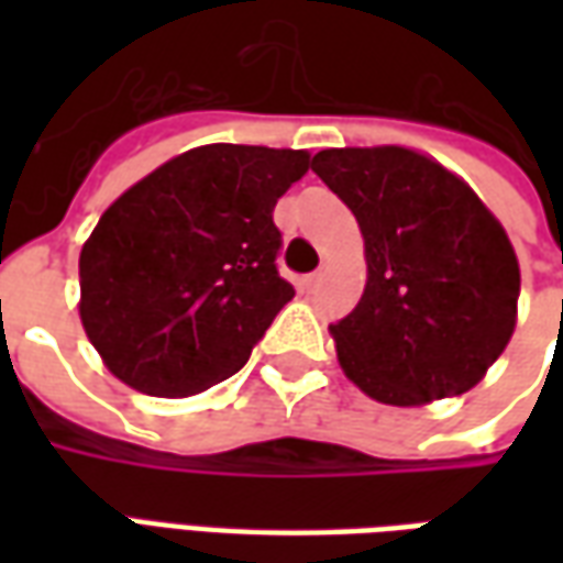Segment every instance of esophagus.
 Returning <instances> with one entry per match:
<instances>
[{
  "label": "esophagus",
  "instance_id": "1",
  "mask_svg": "<svg viewBox=\"0 0 563 563\" xmlns=\"http://www.w3.org/2000/svg\"><path fill=\"white\" fill-rule=\"evenodd\" d=\"M322 280H325V271H313V274H307V289H319L322 286Z\"/></svg>",
  "mask_w": 563,
  "mask_h": 563
}]
</instances>
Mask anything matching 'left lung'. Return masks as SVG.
Listing matches in <instances>:
<instances>
[{
    "label": "left lung",
    "instance_id": "8db88e82",
    "mask_svg": "<svg viewBox=\"0 0 563 563\" xmlns=\"http://www.w3.org/2000/svg\"><path fill=\"white\" fill-rule=\"evenodd\" d=\"M310 168L365 238V292L331 325L346 377L398 407L473 389L512 338L521 283L492 210L407 147L319 150Z\"/></svg>",
    "mask_w": 563,
    "mask_h": 563
}]
</instances>
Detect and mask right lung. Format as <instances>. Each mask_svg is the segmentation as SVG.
I'll list each match as a JSON object with an SVG mask.
<instances>
[{
    "label": "right lung",
    "instance_id": "add662e5",
    "mask_svg": "<svg viewBox=\"0 0 563 563\" xmlns=\"http://www.w3.org/2000/svg\"><path fill=\"white\" fill-rule=\"evenodd\" d=\"M307 168L305 150L205 144L104 210L80 250V322L114 377L184 398L246 365L295 295L274 205Z\"/></svg>",
    "mask_w": 563,
    "mask_h": 563
}]
</instances>
